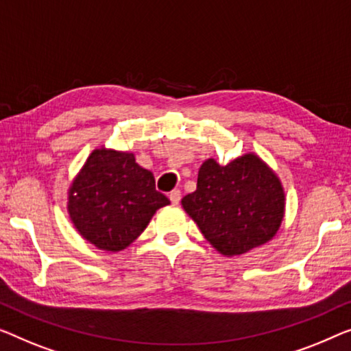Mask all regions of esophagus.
<instances>
[{"instance_id":"1","label":"esophagus","mask_w":351,"mask_h":351,"mask_svg":"<svg viewBox=\"0 0 351 351\" xmlns=\"http://www.w3.org/2000/svg\"><path fill=\"white\" fill-rule=\"evenodd\" d=\"M169 198H170L171 205H178V203H180V200H181V191H178V189L171 191Z\"/></svg>"}]
</instances>
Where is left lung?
<instances>
[{
  "instance_id": "left-lung-1",
  "label": "left lung",
  "mask_w": 351,
  "mask_h": 351,
  "mask_svg": "<svg viewBox=\"0 0 351 351\" xmlns=\"http://www.w3.org/2000/svg\"><path fill=\"white\" fill-rule=\"evenodd\" d=\"M181 203L209 244L227 257L273 239L285 214L280 180L254 153L227 165L203 162L197 191Z\"/></svg>"
}]
</instances>
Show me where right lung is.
I'll return each instance as SVG.
<instances>
[{
  "mask_svg": "<svg viewBox=\"0 0 351 351\" xmlns=\"http://www.w3.org/2000/svg\"><path fill=\"white\" fill-rule=\"evenodd\" d=\"M67 211L77 232L97 249L119 252L148 227L159 208L170 205L156 191L154 176L132 153L97 148L67 192Z\"/></svg>",
  "mask_w": 351,
  "mask_h": 351,
  "instance_id": "add662e5",
  "label": "right lung"
}]
</instances>
